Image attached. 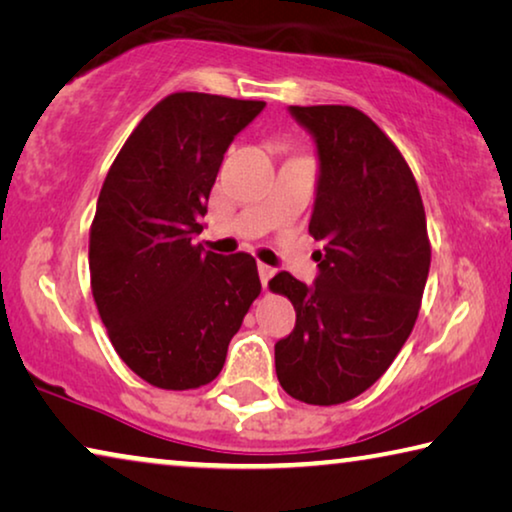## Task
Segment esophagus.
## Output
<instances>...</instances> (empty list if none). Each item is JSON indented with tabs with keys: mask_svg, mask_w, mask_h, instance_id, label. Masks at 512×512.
I'll use <instances>...</instances> for the list:
<instances>
[{
	"mask_svg": "<svg viewBox=\"0 0 512 512\" xmlns=\"http://www.w3.org/2000/svg\"><path fill=\"white\" fill-rule=\"evenodd\" d=\"M257 271H259V280H262V285L264 287L269 285V280L275 275V269H271V266H266V264H257Z\"/></svg>",
	"mask_w": 512,
	"mask_h": 512,
	"instance_id": "esophagus-1",
	"label": "esophagus"
}]
</instances>
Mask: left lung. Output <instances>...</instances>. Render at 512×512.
Masks as SVG:
<instances>
[{"instance_id":"obj_1","label":"left lung","mask_w":512,"mask_h":512,"mask_svg":"<svg viewBox=\"0 0 512 512\" xmlns=\"http://www.w3.org/2000/svg\"><path fill=\"white\" fill-rule=\"evenodd\" d=\"M289 113L319 154L310 234L323 248L314 285L287 271L269 282L296 310L275 373L294 399L337 405L376 383L410 337L431 243L415 175L369 116L342 104Z\"/></svg>"}]
</instances>
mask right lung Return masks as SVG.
<instances>
[{
    "label": "right lung",
    "instance_id": "right-lung-1",
    "mask_svg": "<svg viewBox=\"0 0 512 512\" xmlns=\"http://www.w3.org/2000/svg\"><path fill=\"white\" fill-rule=\"evenodd\" d=\"M264 107L168 95L129 134L102 184L88 243L93 298L120 360L154 387L212 383L262 291L248 253L223 257L191 241L223 154Z\"/></svg>",
    "mask_w": 512,
    "mask_h": 512
}]
</instances>
